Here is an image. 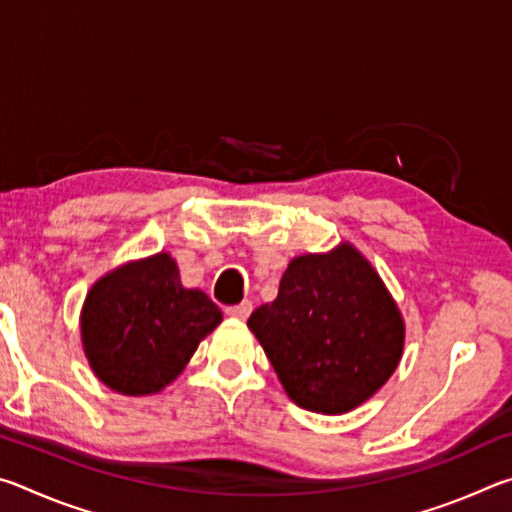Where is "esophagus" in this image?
Segmentation results:
<instances>
[{
	"mask_svg": "<svg viewBox=\"0 0 512 512\" xmlns=\"http://www.w3.org/2000/svg\"><path fill=\"white\" fill-rule=\"evenodd\" d=\"M250 311H253V302L250 300L239 302V305H235V307H225V314H228L230 318H237V320H246L250 316Z\"/></svg>",
	"mask_w": 512,
	"mask_h": 512,
	"instance_id": "esophagus-1",
	"label": "esophagus"
}]
</instances>
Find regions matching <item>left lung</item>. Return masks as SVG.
I'll return each instance as SVG.
<instances>
[{
    "label": "left lung",
    "instance_id": "obj_1",
    "mask_svg": "<svg viewBox=\"0 0 512 512\" xmlns=\"http://www.w3.org/2000/svg\"><path fill=\"white\" fill-rule=\"evenodd\" d=\"M284 391L302 409L339 415L370 400L404 350V320L352 244L293 257L277 298L248 318Z\"/></svg>",
    "mask_w": 512,
    "mask_h": 512
}]
</instances>
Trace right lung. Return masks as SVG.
I'll list each match as a JSON object with an SVG mask.
<instances>
[{
  "label": "right lung",
  "instance_id": "add662e5",
  "mask_svg": "<svg viewBox=\"0 0 512 512\" xmlns=\"http://www.w3.org/2000/svg\"><path fill=\"white\" fill-rule=\"evenodd\" d=\"M223 320L201 289H185L169 253L128 262L94 282L81 311L90 368L121 395L169 386Z\"/></svg>",
  "mask_w": 512,
  "mask_h": 512
}]
</instances>
